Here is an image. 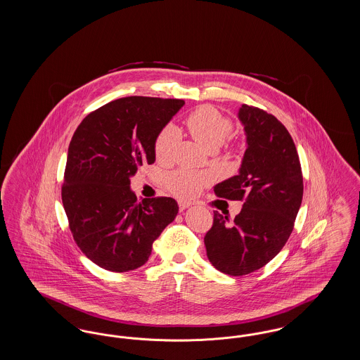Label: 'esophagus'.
<instances>
[{"label":"esophagus","mask_w":360,"mask_h":360,"mask_svg":"<svg viewBox=\"0 0 360 360\" xmlns=\"http://www.w3.org/2000/svg\"><path fill=\"white\" fill-rule=\"evenodd\" d=\"M178 205H179V210L184 212L185 209H188V206H191V204H190V202H182V201H181Z\"/></svg>","instance_id":"obj_1"}]
</instances>
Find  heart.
<instances>
[{"label":"heart","mask_w":360,"mask_h":360,"mask_svg":"<svg viewBox=\"0 0 360 360\" xmlns=\"http://www.w3.org/2000/svg\"><path fill=\"white\" fill-rule=\"evenodd\" d=\"M190 135L206 150L217 148L232 132V121L224 116L220 110L210 105H202L194 109L185 120ZM178 135L172 127L163 128L155 140V156L159 162L172 159ZM212 176L207 172L178 170L167 176V188L181 198H190L210 182Z\"/></svg>","instance_id":"1"}]
</instances>
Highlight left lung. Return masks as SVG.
Instances as JSON below:
<instances>
[{
    "label": "left lung",
    "instance_id": "1",
    "mask_svg": "<svg viewBox=\"0 0 360 360\" xmlns=\"http://www.w3.org/2000/svg\"><path fill=\"white\" fill-rule=\"evenodd\" d=\"M238 117L247 143L239 174L217 184L214 193L244 204L233 221L216 210L204 239L209 262L232 276L254 273L279 254L304 194L300 158L285 125L245 103Z\"/></svg>",
    "mask_w": 360,
    "mask_h": 360
}]
</instances>
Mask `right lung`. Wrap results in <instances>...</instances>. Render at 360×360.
Masks as SVG:
<instances>
[{"instance_id": "add662e5", "label": "right lung", "mask_w": 360, "mask_h": 360, "mask_svg": "<svg viewBox=\"0 0 360 360\" xmlns=\"http://www.w3.org/2000/svg\"><path fill=\"white\" fill-rule=\"evenodd\" d=\"M184 100L124 97L87 115L70 141L62 201L72 238L93 263L113 273L143 266L174 221L170 197L137 202L131 176L155 162V140Z\"/></svg>"}]
</instances>
